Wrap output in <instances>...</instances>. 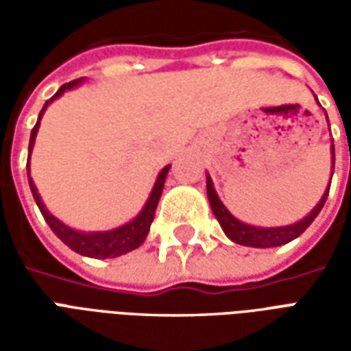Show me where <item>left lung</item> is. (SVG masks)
Instances as JSON below:
<instances>
[{"mask_svg":"<svg viewBox=\"0 0 351 351\" xmlns=\"http://www.w3.org/2000/svg\"><path fill=\"white\" fill-rule=\"evenodd\" d=\"M332 150V171H335V145L331 146ZM331 188V184H329ZM329 188L324 193V197L319 199V203L316 205V208L304 218V220L297 221L293 226H286V228H254V226H246L243 221H239L235 216H231L228 208L223 206L218 195H216V190H214L213 180L210 176L206 178V193H208V201H210V208H213L216 220L220 221L223 233L237 244H244V246H254V248H271V246H280V244H286L289 241H293L297 237L304 233V229L308 228L312 221L316 220V216L319 214V210L324 208L325 201H327V195H329Z\"/></svg>","mask_w":351,"mask_h":351,"instance_id":"1","label":"left lung"}]
</instances>
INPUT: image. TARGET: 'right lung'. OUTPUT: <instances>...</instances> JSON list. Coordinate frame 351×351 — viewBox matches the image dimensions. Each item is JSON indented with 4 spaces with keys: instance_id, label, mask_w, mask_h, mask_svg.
I'll list each match as a JSON object with an SVG mask.
<instances>
[{
    "instance_id": "add662e5",
    "label": "right lung",
    "mask_w": 351,
    "mask_h": 351,
    "mask_svg": "<svg viewBox=\"0 0 351 351\" xmlns=\"http://www.w3.org/2000/svg\"><path fill=\"white\" fill-rule=\"evenodd\" d=\"M80 82V79L71 80V82H67L64 86L60 88L54 95H52V99L54 101L56 97H60L65 90H71L73 86H77ZM50 101L45 103V107H43L41 114H39V120L34 125V130H32V137H29V152H32V148H34L35 143V135H37V130H39V122H41V116L45 112V108L49 107ZM27 171H29V163L26 165ZM171 165L163 169L158 176V180L154 184V190L150 193V199L146 201L145 208L141 210L137 218L130 223H125L122 228L112 229V231H107V233H79V231H75V229L67 228L64 226L62 221L56 220L52 214L45 208L43 205L41 197H39V193L35 190V184L34 180L29 178L27 175V180H29V188H32V193H34V199L37 206H39V210H41L43 218L47 220V223L50 226V229L56 233V237L65 243L71 250H75L80 256H88V258H118V256H122V254H128V252L135 250L138 248L141 244L145 243L146 235H148V231H150V223L154 220V214H156V206H158V201L161 197V191H163V184H165V178H167V173Z\"/></svg>"
}]
</instances>
